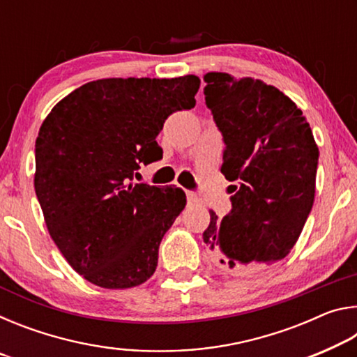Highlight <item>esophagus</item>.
<instances>
[{
    "instance_id": "34e87169",
    "label": "esophagus",
    "mask_w": 357,
    "mask_h": 357,
    "mask_svg": "<svg viewBox=\"0 0 357 357\" xmlns=\"http://www.w3.org/2000/svg\"><path fill=\"white\" fill-rule=\"evenodd\" d=\"M185 195H187V200H189V203H200V197H198L197 193L187 192Z\"/></svg>"
}]
</instances>
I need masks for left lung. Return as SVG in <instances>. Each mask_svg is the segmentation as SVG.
Returning a JSON list of instances; mask_svg holds the SVG:
<instances>
[{"mask_svg": "<svg viewBox=\"0 0 357 357\" xmlns=\"http://www.w3.org/2000/svg\"><path fill=\"white\" fill-rule=\"evenodd\" d=\"M204 98L225 142L220 172L233 209H213L203 239L228 274H250L285 258L315 200L319 151L301 108L273 84L208 72Z\"/></svg>", "mask_w": 357, "mask_h": 357, "instance_id": "1", "label": "left lung"}]
</instances>
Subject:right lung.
I'll return each mask as SVG.
<instances>
[{"instance_id":"add662e5","label":"right lung","mask_w":357,"mask_h":357,"mask_svg":"<svg viewBox=\"0 0 357 357\" xmlns=\"http://www.w3.org/2000/svg\"><path fill=\"white\" fill-rule=\"evenodd\" d=\"M198 88L197 75L102 78L66 96L44 119L36 195L53 243L83 279L124 289L154 274L185 193L132 178L140 164L162 159L157 135L172 113L195 107Z\"/></svg>"}]
</instances>
